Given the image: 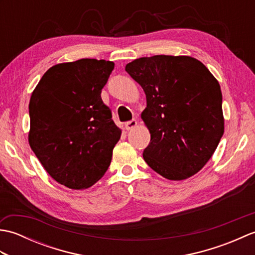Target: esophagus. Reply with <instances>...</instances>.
Returning a JSON list of instances; mask_svg holds the SVG:
<instances>
[{
	"mask_svg": "<svg viewBox=\"0 0 255 255\" xmlns=\"http://www.w3.org/2000/svg\"><path fill=\"white\" fill-rule=\"evenodd\" d=\"M137 124H138V123H137L136 119H132V121L127 122L126 124H125V128H126L127 130H131V129L137 127Z\"/></svg>",
	"mask_w": 255,
	"mask_h": 255,
	"instance_id": "esophagus-1",
	"label": "esophagus"
}]
</instances>
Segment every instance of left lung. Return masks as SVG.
Listing matches in <instances>:
<instances>
[{"instance_id": "8db88e82", "label": "left lung", "mask_w": 255, "mask_h": 255, "mask_svg": "<svg viewBox=\"0 0 255 255\" xmlns=\"http://www.w3.org/2000/svg\"><path fill=\"white\" fill-rule=\"evenodd\" d=\"M125 70L144 91L141 118L150 131L147 164L167 180L182 181L207 163L225 130L218 81L189 56L139 58Z\"/></svg>"}]
</instances>
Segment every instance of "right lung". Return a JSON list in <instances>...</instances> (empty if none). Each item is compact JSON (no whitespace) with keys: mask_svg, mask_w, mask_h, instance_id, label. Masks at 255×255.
<instances>
[{"mask_svg":"<svg viewBox=\"0 0 255 255\" xmlns=\"http://www.w3.org/2000/svg\"><path fill=\"white\" fill-rule=\"evenodd\" d=\"M114 66L96 59L59 63L47 70L32 91L28 142L61 185L88 188L111 164L122 129L101 93Z\"/></svg>","mask_w":255,"mask_h":255,"instance_id":"add662e5","label":"right lung"}]
</instances>
